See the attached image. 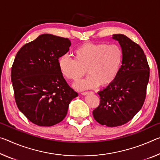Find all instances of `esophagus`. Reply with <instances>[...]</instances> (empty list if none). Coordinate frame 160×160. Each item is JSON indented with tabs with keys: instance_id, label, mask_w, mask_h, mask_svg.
Returning <instances> with one entry per match:
<instances>
[{
	"instance_id": "1",
	"label": "esophagus",
	"mask_w": 160,
	"mask_h": 160,
	"mask_svg": "<svg viewBox=\"0 0 160 160\" xmlns=\"http://www.w3.org/2000/svg\"><path fill=\"white\" fill-rule=\"evenodd\" d=\"M92 92H83L81 94H82V95H88V94H92Z\"/></svg>"
}]
</instances>
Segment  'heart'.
Wrapping results in <instances>:
<instances>
[{
    "label": "heart",
    "instance_id": "heart-1",
    "mask_svg": "<svg viewBox=\"0 0 160 160\" xmlns=\"http://www.w3.org/2000/svg\"><path fill=\"white\" fill-rule=\"evenodd\" d=\"M75 59L64 55L58 60L62 75L68 80L77 81L85 73V80L75 83L78 90L106 86L112 83L118 75L123 61V52L118 45L87 42L74 50Z\"/></svg>",
    "mask_w": 160,
    "mask_h": 160
}]
</instances>
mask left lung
Instances as JSON below:
<instances>
[{
	"label": "left lung",
	"instance_id": "left-lung-1",
	"mask_svg": "<svg viewBox=\"0 0 160 160\" xmlns=\"http://www.w3.org/2000/svg\"><path fill=\"white\" fill-rule=\"evenodd\" d=\"M123 52V61L116 79L98 92L100 103L92 111L102 125L118 127L131 120L142 107L149 78L146 55L139 45L125 35H112Z\"/></svg>",
	"mask_w": 160,
	"mask_h": 160
}]
</instances>
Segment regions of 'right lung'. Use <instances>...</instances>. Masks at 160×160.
I'll list each match as a JSON object with an SVG mask.
<instances>
[{
    "label": "right lung",
    "instance_id": "1",
    "mask_svg": "<svg viewBox=\"0 0 160 160\" xmlns=\"http://www.w3.org/2000/svg\"><path fill=\"white\" fill-rule=\"evenodd\" d=\"M68 38L51 34L39 35L17 52L11 69V81L18 108L38 126L61 122L77 92L65 81L58 59L69 51Z\"/></svg>",
    "mask_w": 160,
    "mask_h": 160
}]
</instances>
